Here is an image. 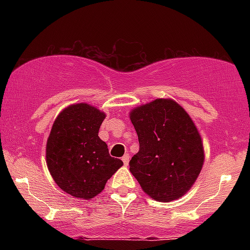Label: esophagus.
<instances>
[{
	"mask_svg": "<svg viewBox=\"0 0 250 250\" xmlns=\"http://www.w3.org/2000/svg\"><path fill=\"white\" fill-rule=\"evenodd\" d=\"M129 159H130V155H129V154H125V156L122 157V161H123V163H125V166H128Z\"/></svg>",
	"mask_w": 250,
	"mask_h": 250,
	"instance_id": "obj_1",
	"label": "esophagus"
}]
</instances>
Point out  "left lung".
<instances>
[{"label":"left lung","instance_id":"obj_1","mask_svg":"<svg viewBox=\"0 0 250 250\" xmlns=\"http://www.w3.org/2000/svg\"><path fill=\"white\" fill-rule=\"evenodd\" d=\"M140 149L129 170L155 201L183 196L199 176L205 161L202 140L193 120L179 103L156 99L129 114Z\"/></svg>","mask_w":250,"mask_h":250}]
</instances>
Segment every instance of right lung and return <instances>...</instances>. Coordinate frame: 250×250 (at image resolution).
Listing matches in <instances>:
<instances>
[{"mask_svg": "<svg viewBox=\"0 0 250 250\" xmlns=\"http://www.w3.org/2000/svg\"><path fill=\"white\" fill-rule=\"evenodd\" d=\"M105 114L87 103L63 109L54 122L45 148L51 176L65 193L90 200L123 165L109 155L99 137Z\"/></svg>", "mask_w": 250, "mask_h": 250, "instance_id": "right-lung-1", "label": "right lung"}]
</instances>
